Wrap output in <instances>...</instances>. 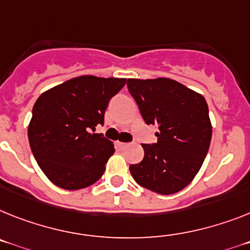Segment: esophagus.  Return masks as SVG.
<instances>
[{"label": "esophagus", "mask_w": 250, "mask_h": 250, "mask_svg": "<svg viewBox=\"0 0 250 250\" xmlns=\"http://www.w3.org/2000/svg\"><path fill=\"white\" fill-rule=\"evenodd\" d=\"M117 146H118L119 148H125V147H128L129 144H125V142H117Z\"/></svg>", "instance_id": "esophagus-1"}]
</instances>
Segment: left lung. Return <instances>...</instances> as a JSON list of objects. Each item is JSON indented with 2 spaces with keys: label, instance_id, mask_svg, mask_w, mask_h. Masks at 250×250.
Listing matches in <instances>:
<instances>
[{
  "label": "left lung",
  "instance_id": "1",
  "mask_svg": "<svg viewBox=\"0 0 250 250\" xmlns=\"http://www.w3.org/2000/svg\"><path fill=\"white\" fill-rule=\"evenodd\" d=\"M128 91L146 125H156L157 142L142 145L140 164L129 167L133 179L159 194H173L194 179L208 152L212 125L201 94L171 79H128Z\"/></svg>",
  "mask_w": 250,
  "mask_h": 250
}]
</instances>
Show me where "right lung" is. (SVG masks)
<instances>
[{"mask_svg":"<svg viewBox=\"0 0 250 250\" xmlns=\"http://www.w3.org/2000/svg\"><path fill=\"white\" fill-rule=\"evenodd\" d=\"M125 81L86 75L54 86L38 98L28 127L29 144L52 183L76 190L102 178L114 145L91 131L104 123L109 100Z\"/></svg>","mask_w":250,"mask_h":250,"instance_id":"obj_1","label":"right lung"}]
</instances>
